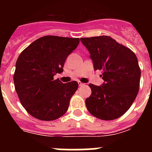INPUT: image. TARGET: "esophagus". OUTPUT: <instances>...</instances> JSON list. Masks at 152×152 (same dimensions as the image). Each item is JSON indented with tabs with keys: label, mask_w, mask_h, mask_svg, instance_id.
Segmentation results:
<instances>
[{
	"label": "esophagus",
	"mask_w": 152,
	"mask_h": 152,
	"mask_svg": "<svg viewBox=\"0 0 152 152\" xmlns=\"http://www.w3.org/2000/svg\"><path fill=\"white\" fill-rule=\"evenodd\" d=\"M78 85L79 87H82V86H84V84L82 82H80V81H78Z\"/></svg>",
	"instance_id": "1"
}]
</instances>
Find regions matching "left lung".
<instances>
[{
    "label": "left lung",
    "mask_w": 152,
    "mask_h": 152,
    "mask_svg": "<svg viewBox=\"0 0 152 152\" xmlns=\"http://www.w3.org/2000/svg\"><path fill=\"white\" fill-rule=\"evenodd\" d=\"M90 52L94 70H102L101 86L90 84L91 95L85 100L91 114L103 120H113L126 113L139 90L141 70L130 49L110 36L80 39Z\"/></svg>",
    "instance_id": "1"
}]
</instances>
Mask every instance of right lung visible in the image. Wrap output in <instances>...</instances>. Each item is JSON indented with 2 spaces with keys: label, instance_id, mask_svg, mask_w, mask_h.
Masks as SVG:
<instances>
[{
  "label": "right lung",
  "instance_id": "1",
  "mask_svg": "<svg viewBox=\"0 0 152 152\" xmlns=\"http://www.w3.org/2000/svg\"><path fill=\"white\" fill-rule=\"evenodd\" d=\"M79 42L78 38L42 36L19 56L13 82L21 104L32 116L52 121L67 112L78 84H63L54 76L63 72L67 57Z\"/></svg>",
  "mask_w": 152,
  "mask_h": 152
}]
</instances>
